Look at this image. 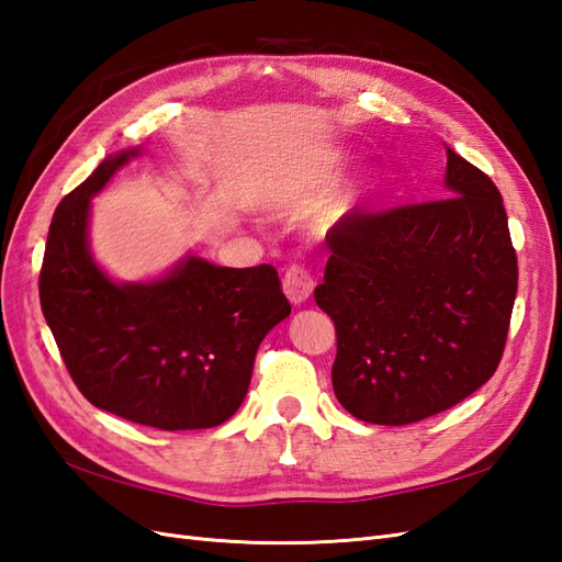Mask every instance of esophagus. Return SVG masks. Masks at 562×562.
<instances>
[{"label": "esophagus", "instance_id": "1", "mask_svg": "<svg viewBox=\"0 0 562 562\" xmlns=\"http://www.w3.org/2000/svg\"><path fill=\"white\" fill-rule=\"evenodd\" d=\"M312 291H314V279L305 267L291 265L289 269H285V273H283V293L293 305H303L305 300L312 295Z\"/></svg>", "mask_w": 562, "mask_h": 562}]
</instances>
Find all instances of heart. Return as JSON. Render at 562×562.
I'll return each instance as SVG.
<instances>
[{
  "mask_svg": "<svg viewBox=\"0 0 562 562\" xmlns=\"http://www.w3.org/2000/svg\"><path fill=\"white\" fill-rule=\"evenodd\" d=\"M364 190H367V188L362 186V188L358 190V193H355V198H360V195L364 193ZM300 193H303V188H289V195H291V198H295V195H300Z\"/></svg>",
  "mask_w": 562,
  "mask_h": 562,
  "instance_id": "b5f03b06",
  "label": "heart"
}]
</instances>
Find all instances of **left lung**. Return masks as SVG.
Instances as JSON below:
<instances>
[{
    "label": "left lung",
    "instance_id": "1",
    "mask_svg": "<svg viewBox=\"0 0 562 562\" xmlns=\"http://www.w3.org/2000/svg\"><path fill=\"white\" fill-rule=\"evenodd\" d=\"M317 305L334 319V393L369 424L422 422L494 376L517 255L494 181L448 149L446 198L348 212L326 234Z\"/></svg>",
    "mask_w": 562,
    "mask_h": 562
}]
</instances>
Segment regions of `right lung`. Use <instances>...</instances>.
I'll return each mask as SVG.
<instances>
[{
    "instance_id": "obj_1",
    "label": "right lung",
    "mask_w": 562,
    "mask_h": 562,
    "mask_svg": "<svg viewBox=\"0 0 562 562\" xmlns=\"http://www.w3.org/2000/svg\"><path fill=\"white\" fill-rule=\"evenodd\" d=\"M138 149L106 157L52 216L40 305L74 384L100 409L164 431L236 415L262 338L291 314L271 265L188 257L155 283H114L88 250L90 198Z\"/></svg>"
}]
</instances>
